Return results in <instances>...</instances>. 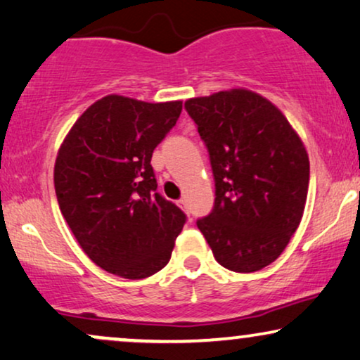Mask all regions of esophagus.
Masks as SVG:
<instances>
[{
    "mask_svg": "<svg viewBox=\"0 0 360 360\" xmlns=\"http://www.w3.org/2000/svg\"><path fill=\"white\" fill-rule=\"evenodd\" d=\"M176 205H179V207L181 208V210H184V212H185V214H188V205H187V202H185V200H184V198H181V200H179V202H176Z\"/></svg>",
    "mask_w": 360,
    "mask_h": 360,
    "instance_id": "34e87169",
    "label": "esophagus"
}]
</instances>
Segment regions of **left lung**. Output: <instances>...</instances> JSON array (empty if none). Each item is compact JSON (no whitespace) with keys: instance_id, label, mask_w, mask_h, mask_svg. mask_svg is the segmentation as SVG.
<instances>
[{"instance_id":"1","label":"left lung","mask_w":360,"mask_h":360,"mask_svg":"<svg viewBox=\"0 0 360 360\" xmlns=\"http://www.w3.org/2000/svg\"><path fill=\"white\" fill-rule=\"evenodd\" d=\"M185 108L205 141L215 179L214 210L197 227L221 267L262 270L302 220L307 150L281 110L245 88L190 98Z\"/></svg>"}]
</instances>
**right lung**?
<instances>
[{"label":"right lung","instance_id":"right-lung-1","mask_svg":"<svg viewBox=\"0 0 360 360\" xmlns=\"http://www.w3.org/2000/svg\"><path fill=\"white\" fill-rule=\"evenodd\" d=\"M180 113L181 101L103 96L58 150V205L83 252L106 272L135 281L170 260L187 217L157 193L150 162Z\"/></svg>","mask_w":360,"mask_h":360}]
</instances>
